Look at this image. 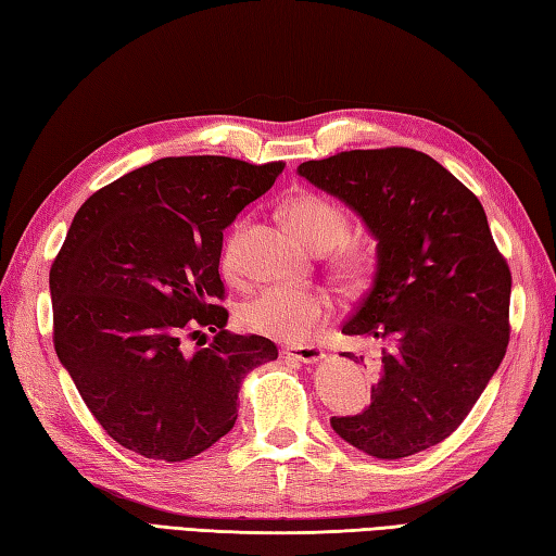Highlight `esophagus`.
<instances>
[{
	"mask_svg": "<svg viewBox=\"0 0 556 556\" xmlns=\"http://www.w3.org/2000/svg\"><path fill=\"white\" fill-rule=\"evenodd\" d=\"M281 353H285L287 358L305 363V365H313L325 358V351L320 346H287Z\"/></svg>",
	"mask_w": 556,
	"mask_h": 556,
	"instance_id": "34e87169",
	"label": "esophagus"
}]
</instances>
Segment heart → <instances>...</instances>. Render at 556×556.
<instances>
[{
	"label": "heart",
	"instance_id": "1",
	"mask_svg": "<svg viewBox=\"0 0 556 556\" xmlns=\"http://www.w3.org/2000/svg\"><path fill=\"white\" fill-rule=\"evenodd\" d=\"M291 227L315 251H327L329 267L351 287L368 281L375 269V248L349 236L351 217L337 200L323 193H299L287 203ZM248 222H236L222 245V271L241 275V245ZM334 313L332 293L323 287H269L248 299L239 308V323L248 332L289 344H303L329 323Z\"/></svg>",
	"mask_w": 556,
	"mask_h": 556
}]
</instances>
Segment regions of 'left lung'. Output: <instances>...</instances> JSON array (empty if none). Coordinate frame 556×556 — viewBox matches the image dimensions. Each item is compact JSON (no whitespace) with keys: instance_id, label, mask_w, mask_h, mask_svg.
Here are the masks:
<instances>
[{"instance_id":"obj_1","label":"left lung","mask_w":556,"mask_h":556,"mask_svg":"<svg viewBox=\"0 0 556 556\" xmlns=\"http://www.w3.org/2000/svg\"><path fill=\"white\" fill-rule=\"evenodd\" d=\"M299 174L356 210L377 239L372 287L341 334L380 341V370L370 406L332 418L334 432L377 458L440 444L509 346L511 269L485 210L413 148L337 152Z\"/></svg>"}]
</instances>
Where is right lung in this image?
<instances>
[{"label":"right lung","mask_w":556,"mask_h":556,"mask_svg":"<svg viewBox=\"0 0 556 556\" xmlns=\"http://www.w3.org/2000/svg\"><path fill=\"white\" fill-rule=\"evenodd\" d=\"M285 162L164 157L124 174L76 212L50 269L52 341L80 399L114 442L186 460L227 434L239 387L279 356L224 329V229ZM203 328L205 350L185 351ZM205 344V341H203Z\"/></svg>","instance_id":"obj_1"}]
</instances>
